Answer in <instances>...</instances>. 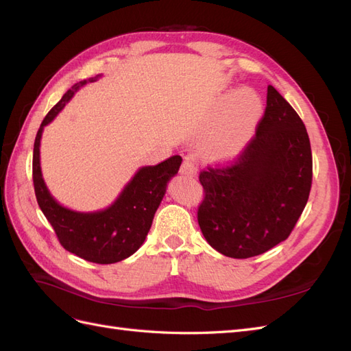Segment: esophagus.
<instances>
[{"label": "esophagus", "instance_id": "obj_1", "mask_svg": "<svg viewBox=\"0 0 351 351\" xmlns=\"http://www.w3.org/2000/svg\"><path fill=\"white\" fill-rule=\"evenodd\" d=\"M180 173L184 174V176L193 177L197 173V167H196L195 159L190 158V156H186L183 164H182V168H180Z\"/></svg>", "mask_w": 351, "mask_h": 351}]
</instances>
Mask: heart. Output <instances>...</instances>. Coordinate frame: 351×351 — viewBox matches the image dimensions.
<instances>
[{
	"mask_svg": "<svg viewBox=\"0 0 351 351\" xmlns=\"http://www.w3.org/2000/svg\"><path fill=\"white\" fill-rule=\"evenodd\" d=\"M259 111L261 102L253 90L241 89L232 95L227 101L219 130L210 142V155L217 159L236 156L249 141L258 121Z\"/></svg>",
	"mask_w": 351,
	"mask_h": 351,
	"instance_id": "obj_1",
	"label": "heart"
}]
</instances>
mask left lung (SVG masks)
Returning <instances> with one entry per match:
<instances>
[{"mask_svg":"<svg viewBox=\"0 0 351 351\" xmlns=\"http://www.w3.org/2000/svg\"><path fill=\"white\" fill-rule=\"evenodd\" d=\"M311 141L302 119L274 86L256 133L224 164L199 174L197 222L219 253L247 259L289 239L309 199Z\"/></svg>","mask_w":351,"mask_h":351,"instance_id":"1","label":"left lung"}]
</instances>
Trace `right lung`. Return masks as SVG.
Returning a JSON list of instances; mask_svg holds the SVG:
<instances>
[{"mask_svg": "<svg viewBox=\"0 0 351 351\" xmlns=\"http://www.w3.org/2000/svg\"><path fill=\"white\" fill-rule=\"evenodd\" d=\"M98 77L74 84L45 115L35 137L32 178L38 205L54 228L61 246L84 261L108 265L129 258L142 246L152 226L155 212L165 195L168 180L177 174L182 165V156L174 155L158 165L141 168L115 204L105 210L80 214L58 205L49 195L40 174L39 145L42 130L44 125L54 120L74 92L88 82L98 80Z\"/></svg>", "mask_w": 351, "mask_h": 351, "instance_id": "right-lung-1", "label": "right lung"}]
</instances>
